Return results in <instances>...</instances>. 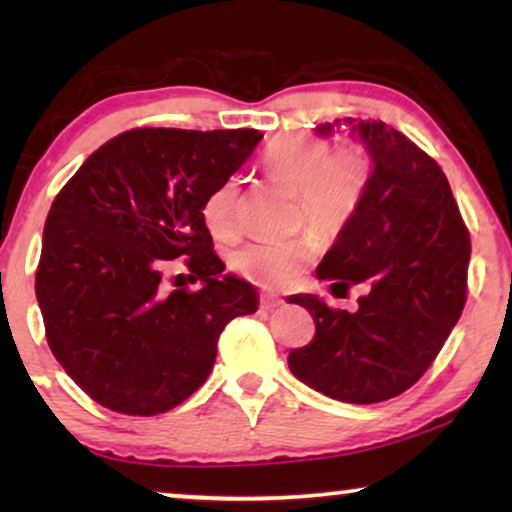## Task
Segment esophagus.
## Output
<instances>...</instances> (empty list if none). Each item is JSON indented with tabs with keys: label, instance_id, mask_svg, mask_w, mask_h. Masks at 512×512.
I'll use <instances>...</instances> for the list:
<instances>
[{
	"label": "esophagus",
	"instance_id": "1",
	"mask_svg": "<svg viewBox=\"0 0 512 512\" xmlns=\"http://www.w3.org/2000/svg\"><path fill=\"white\" fill-rule=\"evenodd\" d=\"M279 305H284V300L275 293H261V307H265V310H275Z\"/></svg>",
	"mask_w": 512,
	"mask_h": 512
}]
</instances>
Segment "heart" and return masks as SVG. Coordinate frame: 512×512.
Masks as SVG:
<instances>
[{
    "label": "heart",
    "mask_w": 512,
    "mask_h": 512,
    "mask_svg": "<svg viewBox=\"0 0 512 512\" xmlns=\"http://www.w3.org/2000/svg\"><path fill=\"white\" fill-rule=\"evenodd\" d=\"M263 167L272 179L296 191V226L310 228L324 240H335L359 212L373 177L375 158L363 139H349L331 149L326 139L314 135H279L265 146ZM240 184L223 179L202 202V219L209 233L233 237L237 230ZM314 235L291 240H261L240 247L230 258L244 279L263 289H286L296 284L317 258Z\"/></svg>",
    "instance_id": "b5f03b06"
}]
</instances>
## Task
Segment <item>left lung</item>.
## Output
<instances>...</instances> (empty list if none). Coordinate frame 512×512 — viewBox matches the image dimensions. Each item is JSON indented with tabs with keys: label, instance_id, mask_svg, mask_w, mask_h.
I'll return each instance as SVG.
<instances>
[{
	"label": "left lung",
	"instance_id": "obj_1",
	"mask_svg": "<svg viewBox=\"0 0 512 512\" xmlns=\"http://www.w3.org/2000/svg\"><path fill=\"white\" fill-rule=\"evenodd\" d=\"M370 146L373 177L359 212L319 263L333 289L368 284L359 310L293 296L314 319L310 345L289 354L307 387L345 403H380L410 389L443 349L466 305L471 237L447 177L429 153L382 121L345 118ZM340 125H319V135Z\"/></svg>",
	"mask_w": 512,
	"mask_h": 512
}]
</instances>
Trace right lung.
I'll use <instances>...</instances> for the list:
<instances>
[{"mask_svg": "<svg viewBox=\"0 0 512 512\" xmlns=\"http://www.w3.org/2000/svg\"><path fill=\"white\" fill-rule=\"evenodd\" d=\"M261 139L251 128H135L90 153L55 195L34 291L53 356L104 408H177L212 373L228 321L256 312L254 286L219 277L202 202ZM181 255L203 286L167 294L162 268Z\"/></svg>", "mask_w": 512, "mask_h": 512, "instance_id": "right-lung-1", "label": "right lung"}]
</instances>
